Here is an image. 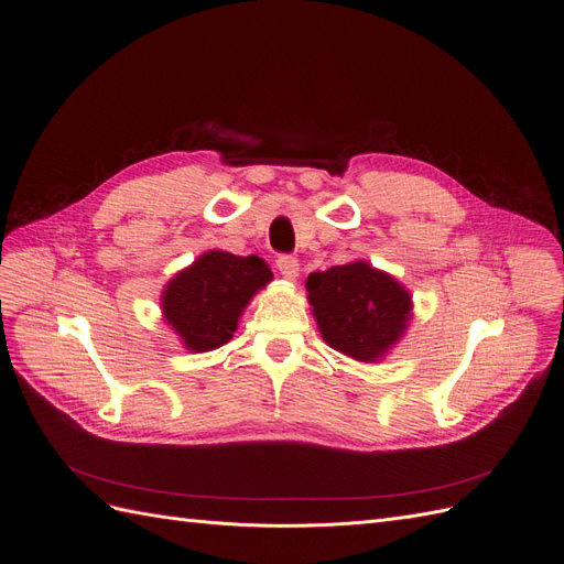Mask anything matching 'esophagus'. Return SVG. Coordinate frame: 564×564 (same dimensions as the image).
Returning <instances> with one entry per match:
<instances>
[{
	"instance_id": "34e87169",
	"label": "esophagus",
	"mask_w": 564,
	"mask_h": 564,
	"mask_svg": "<svg viewBox=\"0 0 564 564\" xmlns=\"http://www.w3.org/2000/svg\"><path fill=\"white\" fill-rule=\"evenodd\" d=\"M276 267H279L281 276L288 279V281H294V279L300 276V262H297V258H292V256H279Z\"/></svg>"
}]
</instances>
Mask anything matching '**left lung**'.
I'll use <instances>...</instances> for the list:
<instances>
[{
    "label": "left lung",
    "instance_id": "8db88e82",
    "mask_svg": "<svg viewBox=\"0 0 564 564\" xmlns=\"http://www.w3.org/2000/svg\"><path fill=\"white\" fill-rule=\"evenodd\" d=\"M306 292L324 343L361 364H379L411 322V292L368 260L308 274Z\"/></svg>",
    "mask_w": 564,
    "mask_h": 564
}]
</instances>
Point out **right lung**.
Listing matches in <instances>:
<instances>
[{"instance_id":"right-lung-1","label":"right lung","mask_w":564,"mask_h":564,"mask_svg":"<svg viewBox=\"0 0 564 564\" xmlns=\"http://www.w3.org/2000/svg\"><path fill=\"white\" fill-rule=\"evenodd\" d=\"M272 279L262 258L213 249L164 285L162 317L185 349L213 351L232 338L253 294Z\"/></svg>"}]
</instances>
